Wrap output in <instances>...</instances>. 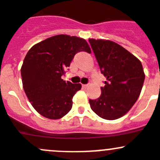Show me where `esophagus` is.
<instances>
[{
    "label": "esophagus",
    "instance_id": "obj_1",
    "mask_svg": "<svg viewBox=\"0 0 160 160\" xmlns=\"http://www.w3.org/2000/svg\"><path fill=\"white\" fill-rule=\"evenodd\" d=\"M88 86V85L87 84H84V85H82V87L83 88H86Z\"/></svg>",
    "mask_w": 160,
    "mask_h": 160
}]
</instances>
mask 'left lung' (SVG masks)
<instances>
[{
    "mask_svg": "<svg viewBox=\"0 0 160 160\" xmlns=\"http://www.w3.org/2000/svg\"><path fill=\"white\" fill-rule=\"evenodd\" d=\"M89 42L107 79L100 97L89 99L90 108L100 118L117 119L128 112L139 97L145 78L142 64L112 41L89 39Z\"/></svg>",
    "mask_w": 160,
    "mask_h": 160,
    "instance_id": "obj_1",
    "label": "left lung"
}]
</instances>
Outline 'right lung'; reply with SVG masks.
I'll list each match as a JSON object with an SVG mask.
<instances>
[{
    "mask_svg": "<svg viewBox=\"0 0 160 160\" xmlns=\"http://www.w3.org/2000/svg\"><path fill=\"white\" fill-rule=\"evenodd\" d=\"M79 52H91L86 40L60 34L36 44L26 55L21 68L22 86L42 116L58 119L71 111L73 97L82 85L63 81L61 76Z\"/></svg>",
    "mask_w": 160,
    "mask_h": 160,
    "instance_id": "add662e5",
    "label": "right lung"
}]
</instances>
